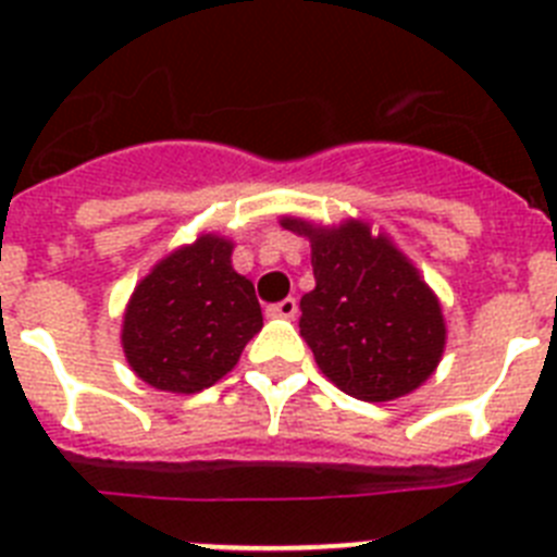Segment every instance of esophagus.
Returning <instances> with one entry per match:
<instances>
[{
    "instance_id": "obj_1",
    "label": "esophagus",
    "mask_w": 557,
    "mask_h": 557,
    "mask_svg": "<svg viewBox=\"0 0 557 557\" xmlns=\"http://www.w3.org/2000/svg\"><path fill=\"white\" fill-rule=\"evenodd\" d=\"M295 312H298V301L295 298H284V301L278 304H270L268 307V314L270 318H295Z\"/></svg>"
}]
</instances>
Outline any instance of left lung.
<instances>
[{
	"label": "left lung",
	"mask_w": 557,
	"mask_h": 557,
	"mask_svg": "<svg viewBox=\"0 0 557 557\" xmlns=\"http://www.w3.org/2000/svg\"><path fill=\"white\" fill-rule=\"evenodd\" d=\"M312 245L314 289L301 298V337L343 393L362 401L407 396L435 373L446 323L435 293L385 234L359 220L323 228L282 218Z\"/></svg>",
	"instance_id": "left-lung-1"
}]
</instances>
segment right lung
I'll return each instance as SVG.
<instances>
[{
  "mask_svg": "<svg viewBox=\"0 0 557 557\" xmlns=\"http://www.w3.org/2000/svg\"><path fill=\"white\" fill-rule=\"evenodd\" d=\"M231 239L203 234L164 256L133 289L122 348L136 376L156 391L211 387L262 329L253 284L231 268Z\"/></svg>",
  "mask_w": 557,
  "mask_h": 557,
  "instance_id": "right-lung-1",
  "label": "right lung"
}]
</instances>
